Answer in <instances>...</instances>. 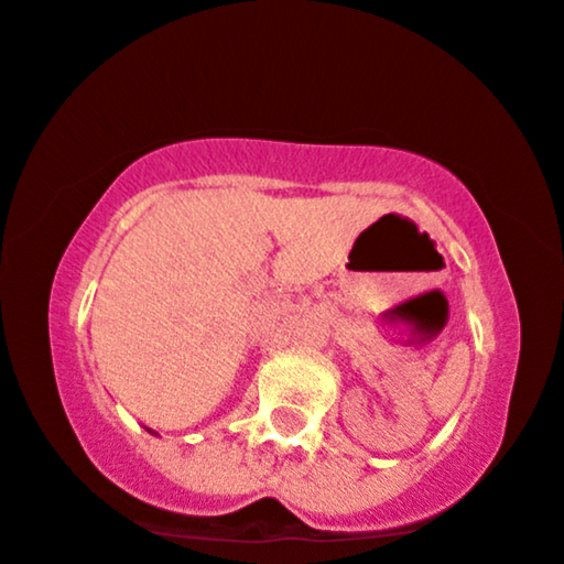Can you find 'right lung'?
I'll return each mask as SVG.
<instances>
[{
    "instance_id": "add662e5",
    "label": "right lung",
    "mask_w": 564,
    "mask_h": 564,
    "mask_svg": "<svg viewBox=\"0 0 564 564\" xmlns=\"http://www.w3.org/2000/svg\"><path fill=\"white\" fill-rule=\"evenodd\" d=\"M150 433H152V430H150ZM152 435H158V433H152Z\"/></svg>"
}]
</instances>
